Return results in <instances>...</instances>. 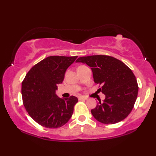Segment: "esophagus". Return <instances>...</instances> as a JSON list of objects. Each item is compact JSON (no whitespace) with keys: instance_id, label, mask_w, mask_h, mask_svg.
Returning <instances> with one entry per match:
<instances>
[{"instance_id":"34e87169","label":"esophagus","mask_w":156,"mask_h":156,"mask_svg":"<svg viewBox=\"0 0 156 156\" xmlns=\"http://www.w3.org/2000/svg\"><path fill=\"white\" fill-rule=\"evenodd\" d=\"M78 100H85L86 98H84V97L80 96V97H78Z\"/></svg>"}]
</instances>
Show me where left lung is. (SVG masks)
I'll return each instance as SVG.
<instances>
[{"label":"left lung","instance_id":"obj_1","mask_svg":"<svg viewBox=\"0 0 156 156\" xmlns=\"http://www.w3.org/2000/svg\"><path fill=\"white\" fill-rule=\"evenodd\" d=\"M76 62L89 66L95 83L102 84L98 90L105 95V99L91 110L94 117L107 125L120 122L127 117L138 92L136 76L130 69L120 60L105 55L80 57Z\"/></svg>","mask_w":156,"mask_h":156}]
</instances>
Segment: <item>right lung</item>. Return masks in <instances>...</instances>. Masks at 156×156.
<instances>
[{
	"instance_id": "right-lung-1",
	"label": "right lung",
	"mask_w": 156,
	"mask_h": 156,
	"mask_svg": "<svg viewBox=\"0 0 156 156\" xmlns=\"http://www.w3.org/2000/svg\"><path fill=\"white\" fill-rule=\"evenodd\" d=\"M77 57H47L32 67L23 81V105L31 118L44 127H60L72 117L78 98L73 96L60 98L56 90Z\"/></svg>"
}]
</instances>
